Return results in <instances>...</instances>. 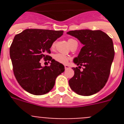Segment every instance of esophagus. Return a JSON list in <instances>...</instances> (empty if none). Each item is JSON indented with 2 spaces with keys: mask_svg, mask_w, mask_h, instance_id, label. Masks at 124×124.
Masks as SVG:
<instances>
[{
  "mask_svg": "<svg viewBox=\"0 0 124 124\" xmlns=\"http://www.w3.org/2000/svg\"><path fill=\"white\" fill-rule=\"evenodd\" d=\"M70 66L68 65V64H66V65H64V68H65V70H68V69L70 68Z\"/></svg>",
  "mask_w": 124,
  "mask_h": 124,
  "instance_id": "34e87169",
  "label": "esophagus"
}]
</instances>
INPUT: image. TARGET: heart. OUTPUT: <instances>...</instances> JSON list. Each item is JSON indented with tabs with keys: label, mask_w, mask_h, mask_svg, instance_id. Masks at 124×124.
I'll return each instance as SVG.
<instances>
[{
	"label": "heart",
	"mask_w": 124,
	"mask_h": 124,
	"mask_svg": "<svg viewBox=\"0 0 124 124\" xmlns=\"http://www.w3.org/2000/svg\"><path fill=\"white\" fill-rule=\"evenodd\" d=\"M68 42L69 45H70V46L72 45L75 42H77L73 38H70L68 40ZM54 47H55V43H53L51 45V49H54ZM54 60H55L56 61L58 62V63H61V64H66L67 62L69 60V58L67 56L64 55L63 54H61V53H56L53 55V56Z\"/></svg>",
	"instance_id": "b5f03b06"
}]
</instances>
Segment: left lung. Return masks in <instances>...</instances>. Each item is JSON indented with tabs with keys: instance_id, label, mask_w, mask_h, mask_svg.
<instances>
[{
	"instance_id": "1",
	"label": "left lung",
	"mask_w": 124,
	"mask_h": 124,
	"mask_svg": "<svg viewBox=\"0 0 124 124\" xmlns=\"http://www.w3.org/2000/svg\"><path fill=\"white\" fill-rule=\"evenodd\" d=\"M77 38L84 45L74 63V75L69 80L73 91L81 96L94 94L104 87L109 79L114 58L112 38L101 30H80L67 33ZM84 68L80 71L81 66Z\"/></svg>"
}]
</instances>
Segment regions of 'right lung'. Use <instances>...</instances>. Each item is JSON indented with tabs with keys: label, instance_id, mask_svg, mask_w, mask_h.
Returning a JSON list of instances; mask_svg holds the SVG:
<instances>
[{
	"label": "right lung",
	"instance_id": "add662e5",
	"mask_svg": "<svg viewBox=\"0 0 124 124\" xmlns=\"http://www.w3.org/2000/svg\"><path fill=\"white\" fill-rule=\"evenodd\" d=\"M63 33L62 30L26 29L15 36L10 56L15 78L24 90L31 94L43 95L54 87L56 78L64 71V66L47 54L51 53V44ZM41 59L51 61L50 66L42 67Z\"/></svg>",
	"mask_w": 124,
	"mask_h": 124
}]
</instances>
